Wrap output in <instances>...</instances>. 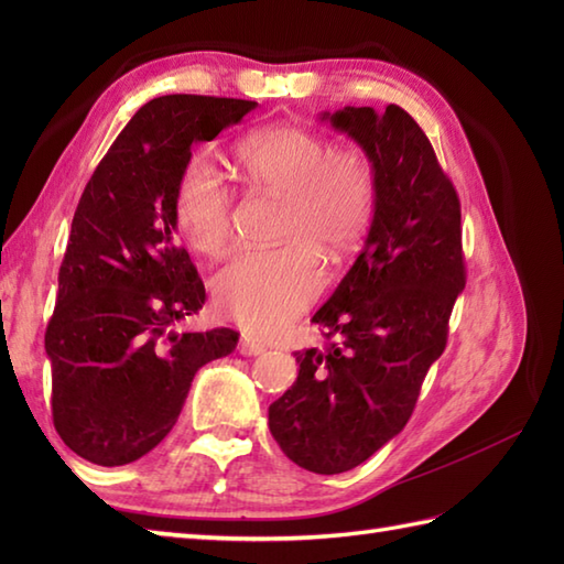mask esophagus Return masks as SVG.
<instances>
[{"label":"esophagus","instance_id":"34e87169","mask_svg":"<svg viewBox=\"0 0 564 564\" xmlns=\"http://www.w3.org/2000/svg\"><path fill=\"white\" fill-rule=\"evenodd\" d=\"M237 351L242 356H259V354L267 351V346L247 337V334H242V339H239V344H237Z\"/></svg>","mask_w":564,"mask_h":564}]
</instances>
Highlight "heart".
Masks as SVG:
<instances>
[{
	"label": "heart",
	"mask_w": 564,
	"mask_h": 564,
	"mask_svg": "<svg viewBox=\"0 0 564 564\" xmlns=\"http://www.w3.org/2000/svg\"><path fill=\"white\" fill-rule=\"evenodd\" d=\"M249 186L283 198L281 239L273 249H242L213 275V301L247 332H279L322 289L317 251L337 261L361 242L376 208V172L361 150H332L317 130L267 126L232 150ZM230 191L200 154H194L174 188V223L184 242L213 257L230 239Z\"/></svg>",
	"instance_id": "1"
}]
</instances>
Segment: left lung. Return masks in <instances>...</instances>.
Returning <instances> with one entry per match:
<instances>
[{
  "mask_svg": "<svg viewBox=\"0 0 564 564\" xmlns=\"http://www.w3.org/2000/svg\"><path fill=\"white\" fill-rule=\"evenodd\" d=\"M319 118L364 148L376 208L361 254L313 317L329 341L295 351L297 380L269 406V429L295 465L339 475L410 422L446 349L465 261L458 194L410 113L344 106Z\"/></svg>",
  "mask_w": 564,
  "mask_h": 564,
  "instance_id": "left-lung-1",
  "label": "left lung"
}]
</instances>
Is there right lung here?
I'll use <instances>...</instances> for the list:
<instances>
[{
  "label": "right lung",
  "instance_id": "1",
  "mask_svg": "<svg viewBox=\"0 0 564 564\" xmlns=\"http://www.w3.org/2000/svg\"><path fill=\"white\" fill-rule=\"evenodd\" d=\"M251 109L257 101L196 94L152 99L84 188L45 329L53 424L84 460L113 467L150 453L176 424L196 370L235 351V329H176L206 289L174 242V188L191 148Z\"/></svg>",
  "mask_w": 564,
  "mask_h": 564
}]
</instances>
